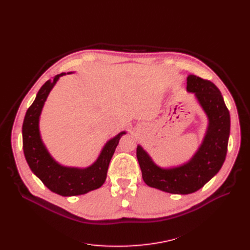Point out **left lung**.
<instances>
[{
    "label": "left lung",
    "mask_w": 250,
    "mask_h": 250,
    "mask_svg": "<svg viewBox=\"0 0 250 250\" xmlns=\"http://www.w3.org/2000/svg\"><path fill=\"white\" fill-rule=\"evenodd\" d=\"M187 80V91L194 95L208 117L207 132L199 149L188 162L163 168L141 145L137 147V158L146 185L174 194L199 190L219 172L226 158L230 135V113L217 86L194 75H188Z\"/></svg>",
    "instance_id": "obj_1"
}]
</instances>
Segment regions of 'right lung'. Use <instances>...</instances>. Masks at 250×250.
Masks as SVG:
<instances>
[{
	"instance_id": "right-lung-1",
	"label": "right lung",
	"mask_w": 250,
	"mask_h": 250,
	"mask_svg": "<svg viewBox=\"0 0 250 250\" xmlns=\"http://www.w3.org/2000/svg\"><path fill=\"white\" fill-rule=\"evenodd\" d=\"M64 75L65 73H62L55 76L52 81H46L39 89L31 106L26 111L22 125L23 151L31 171L48 189L62 196H74L85 194L103 185L115 148L122 136L126 132H121L107 141L96 161L88 167L63 166L52 158L42 140L39 120L49 92L57 84L60 77Z\"/></svg>"
}]
</instances>
